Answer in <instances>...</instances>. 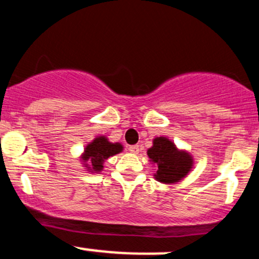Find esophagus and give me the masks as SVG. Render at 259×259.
<instances>
[{
  "label": "esophagus",
  "instance_id": "obj_1",
  "mask_svg": "<svg viewBox=\"0 0 259 259\" xmlns=\"http://www.w3.org/2000/svg\"><path fill=\"white\" fill-rule=\"evenodd\" d=\"M129 151H130V152H132V153L136 154V153H139L140 148H139L138 145H134V146H130V147H129Z\"/></svg>",
  "mask_w": 259,
  "mask_h": 259
}]
</instances>
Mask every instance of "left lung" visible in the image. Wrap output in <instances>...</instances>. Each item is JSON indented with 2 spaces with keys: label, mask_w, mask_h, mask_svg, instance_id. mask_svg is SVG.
I'll return each mask as SVG.
<instances>
[{
  "label": "left lung",
  "mask_w": 259,
  "mask_h": 259,
  "mask_svg": "<svg viewBox=\"0 0 259 259\" xmlns=\"http://www.w3.org/2000/svg\"><path fill=\"white\" fill-rule=\"evenodd\" d=\"M148 158L157 164L154 179L162 184H175L183 180L194 167V158L187 151L179 150L171 140L164 136L153 139L147 150Z\"/></svg>",
  "instance_id": "left-lung-1"
}]
</instances>
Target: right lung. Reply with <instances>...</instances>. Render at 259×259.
<instances>
[{"label": "right lung", "mask_w": 259, "mask_h": 259, "mask_svg": "<svg viewBox=\"0 0 259 259\" xmlns=\"http://www.w3.org/2000/svg\"><path fill=\"white\" fill-rule=\"evenodd\" d=\"M123 145L119 142H111L106 136H97L90 144L86 145L80 160L88 171L100 173L103 169V163L109 157L115 156L123 151Z\"/></svg>", "instance_id": "1"}]
</instances>
